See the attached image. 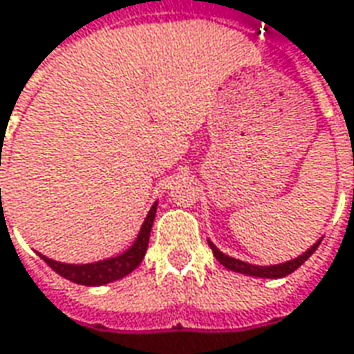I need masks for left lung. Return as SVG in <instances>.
Wrapping results in <instances>:
<instances>
[{
  "label": "left lung",
  "instance_id": "8db88e82",
  "mask_svg": "<svg viewBox=\"0 0 354 354\" xmlns=\"http://www.w3.org/2000/svg\"><path fill=\"white\" fill-rule=\"evenodd\" d=\"M209 245H211L212 253L216 257V261L220 264H224L228 270L239 272V274H249V276H259V278H283V276H288L291 272H295L301 266V264L305 263L306 259L310 257V254L315 253L318 245H320V241H316L315 245L310 247L308 251L297 257V259H293V261H288V263L283 264H274V266H254V264L243 263V261H237V259H232L228 254L220 253L216 247L212 245L211 241H209Z\"/></svg>",
  "mask_w": 354,
  "mask_h": 354
}]
</instances>
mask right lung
<instances>
[{
	"label": "right lung",
	"instance_id": "1",
	"mask_svg": "<svg viewBox=\"0 0 354 354\" xmlns=\"http://www.w3.org/2000/svg\"><path fill=\"white\" fill-rule=\"evenodd\" d=\"M155 212H157V203L151 207V211L147 214V218L143 222L140 236L134 241V245L130 247L126 253L107 259V261H100V263L91 264H63L51 261L48 257H41L49 268H53L57 274H61L66 280L80 283V286H103L109 281L120 280L128 276L134 270L136 266H140L142 259L145 257L147 251V243H149V234L153 228V220H155Z\"/></svg>",
	"mask_w": 354,
	"mask_h": 354
}]
</instances>
